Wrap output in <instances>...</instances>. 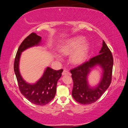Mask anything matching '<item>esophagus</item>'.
Returning a JSON list of instances; mask_svg holds the SVG:
<instances>
[{
  "label": "esophagus",
  "mask_w": 128,
  "mask_h": 128,
  "mask_svg": "<svg viewBox=\"0 0 128 128\" xmlns=\"http://www.w3.org/2000/svg\"><path fill=\"white\" fill-rule=\"evenodd\" d=\"M70 74V73L69 72L68 70H64L63 72L62 73V76H64V75H69Z\"/></svg>",
  "instance_id": "1"
}]
</instances>
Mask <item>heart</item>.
Here are the masks:
<instances>
[{
  "label": "heart",
  "instance_id": "heart-1",
  "mask_svg": "<svg viewBox=\"0 0 128 128\" xmlns=\"http://www.w3.org/2000/svg\"><path fill=\"white\" fill-rule=\"evenodd\" d=\"M89 46L85 39L82 36H77L66 40L60 48V52L65 55H70V62L73 64H80L86 60L88 55ZM58 59L61 60L60 56Z\"/></svg>",
  "mask_w": 128,
  "mask_h": 128
}]
</instances>
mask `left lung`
<instances>
[{"label": "left lung", "mask_w": 128, "mask_h": 128, "mask_svg": "<svg viewBox=\"0 0 128 128\" xmlns=\"http://www.w3.org/2000/svg\"><path fill=\"white\" fill-rule=\"evenodd\" d=\"M113 64L111 52L103 40L99 55L70 70L73 81L72 92L73 98L82 104H90L100 98L111 84ZM96 66L102 69V75L98 85L91 87L88 85L87 78L91 69Z\"/></svg>", "instance_id": "left-lung-1"}]
</instances>
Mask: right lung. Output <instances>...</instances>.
<instances>
[{
    "label": "right lung",
    "mask_w": 128,
    "mask_h": 128,
    "mask_svg": "<svg viewBox=\"0 0 128 128\" xmlns=\"http://www.w3.org/2000/svg\"><path fill=\"white\" fill-rule=\"evenodd\" d=\"M41 39V36L34 33L28 36L19 46L14 62V71L20 92L30 102L38 106H44L54 99L58 81L63 71L62 69L56 70L48 66L35 83H28L23 79L19 69L21 53L30 47L39 46Z\"/></svg>",
    "instance_id": "add662e5"
}]
</instances>
